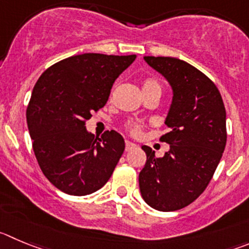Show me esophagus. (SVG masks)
<instances>
[{"mask_svg": "<svg viewBox=\"0 0 249 249\" xmlns=\"http://www.w3.org/2000/svg\"><path fill=\"white\" fill-rule=\"evenodd\" d=\"M136 146H137L136 144L132 143V142H128V141L126 142V151L132 150V149H134V148H136Z\"/></svg>", "mask_w": 249, "mask_h": 249, "instance_id": "34e87169", "label": "esophagus"}]
</instances>
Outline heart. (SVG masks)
Wrapping results in <instances>:
<instances>
[{
	"instance_id": "obj_1",
	"label": "heart",
	"mask_w": 249,
	"mask_h": 249,
	"mask_svg": "<svg viewBox=\"0 0 249 249\" xmlns=\"http://www.w3.org/2000/svg\"><path fill=\"white\" fill-rule=\"evenodd\" d=\"M153 87L160 88V87H159L158 83L155 82V80L146 79V80H144L143 88H142V89H148V88H153ZM126 127H127V129H128V131L131 132L132 134H138L139 131H141V126H139V124H137V123H133V122L127 123Z\"/></svg>"
}]
</instances>
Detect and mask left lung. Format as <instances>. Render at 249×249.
Listing matches in <instances>:
<instances>
[{
    "mask_svg": "<svg viewBox=\"0 0 249 249\" xmlns=\"http://www.w3.org/2000/svg\"><path fill=\"white\" fill-rule=\"evenodd\" d=\"M144 61L169 82L172 101L165 118L170 145L162 158L149 146L139 172L143 199L160 212L182 209L209 184L226 145V111L216 85L200 71L175 57L145 56Z\"/></svg>",
    "mask_w": 249,
    "mask_h": 249,
    "instance_id": "obj_1",
    "label": "left lung"
}]
</instances>
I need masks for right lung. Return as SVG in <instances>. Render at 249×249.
<instances>
[{"label": "right lung", "mask_w": 249, "mask_h": 249, "mask_svg": "<svg viewBox=\"0 0 249 249\" xmlns=\"http://www.w3.org/2000/svg\"><path fill=\"white\" fill-rule=\"evenodd\" d=\"M136 57L83 53L55 63L37 79L28 129L42 174L60 191L91 194L112 175L124 150L123 137L106 131L95 138L85 121L105 106L115 80Z\"/></svg>", "instance_id": "add662e5"}]
</instances>
